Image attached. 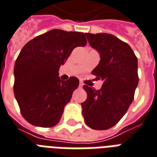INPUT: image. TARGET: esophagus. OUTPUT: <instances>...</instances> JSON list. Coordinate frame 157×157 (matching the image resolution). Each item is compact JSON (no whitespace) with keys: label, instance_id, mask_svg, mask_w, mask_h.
<instances>
[{"label":"esophagus","instance_id":"obj_1","mask_svg":"<svg viewBox=\"0 0 157 157\" xmlns=\"http://www.w3.org/2000/svg\"><path fill=\"white\" fill-rule=\"evenodd\" d=\"M82 86H83V83L80 82V83H79V87H82Z\"/></svg>","mask_w":157,"mask_h":157}]
</instances>
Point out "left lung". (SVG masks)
Listing matches in <instances>:
<instances>
[{"label":"left lung","instance_id":"left-lung-1","mask_svg":"<svg viewBox=\"0 0 157 157\" xmlns=\"http://www.w3.org/2000/svg\"><path fill=\"white\" fill-rule=\"evenodd\" d=\"M85 34L100 55L92 74L103 85L97 90L83 86L87 99L81 103L82 114L87 126L106 130L118 124L133 100L138 84L137 58L128 44L112 34Z\"/></svg>","mask_w":157,"mask_h":157}]
</instances>
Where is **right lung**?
Here are the masks:
<instances>
[{"label": "right lung", "mask_w": 157, "mask_h": 157, "mask_svg": "<svg viewBox=\"0 0 157 157\" xmlns=\"http://www.w3.org/2000/svg\"><path fill=\"white\" fill-rule=\"evenodd\" d=\"M86 43L83 33L52 29L23 47L14 68V93L26 121L42 128L60 121L79 80L62 81L58 71L75 48Z\"/></svg>", "instance_id": "right-lung-1"}]
</instances>
